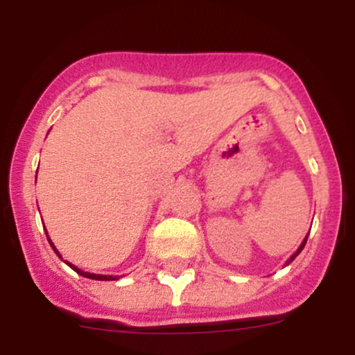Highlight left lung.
Returning <instances> with one entry per match:
<instances>
[{"label": "left lung", "mask_w": 355, "mask_h": 355, "mask_svg": "<svg viewBox=\"0 0 355 355\" xmlns=\"http://www.w3.org/2000/svg\"><path fill=\"white\" fill-rule=\"evenodd\" d=\"M305 243H307V237H305V239H304V242H302V243H300V247H299V248H297V252H295V254H294V255H292V257H291V259H288V262H287V263H291V262H292V260H294V259H295V257H297V255H299V254H300V252H302V248L305 247Z\"/></svg>", "instance_id": "8db88e82"}]
</instances>
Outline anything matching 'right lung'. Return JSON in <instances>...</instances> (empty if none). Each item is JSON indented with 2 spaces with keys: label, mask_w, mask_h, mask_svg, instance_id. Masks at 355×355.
Returning <instances> with one entry per match:
<instances>
[{
  "label": "right lung",
  "mask_w": 355,
  "mask_h": 355,
  "mask_svg": "<svg viewBox=\"0 0 355 355\" xmlns=\"http://www.w3.org/2000/svg\"><path fill=\"white\" fill-rule=\"evenodd\" d=\"M46 237H48V234H46ZM48 242H50V245H51V248L53 250H55V254L60 257L61 259V255H60V252L56 250V247L53 245V242L50 240V237H48ZM64 263H67V266H70L73 270L76 272V274H80V275H83V277H87V279H93V280H116L118 277H115V275H98V274H89V272H83V270H80L78 267H75L73 266V263H70V262H67V260H64Z\"/></svg>",
  "instance_id": "obj_1"
}]
</instances>
